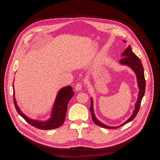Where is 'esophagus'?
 <instances>
[{"label":"esophagus","mask_w":160,"mask_h":160,"mask_svg":"<svg viewBox=\"0 0 160 160\" xmlns=\"http://www.w3.org/2000/svg\"><path fill=\"white\" fill-rule=\"evenodd\" d=\"M75 88V90H76L77 91H79V90H82V84H81L80 83H78L76 84Z\"/></svg>","instance_id":"1"}]
</instances>
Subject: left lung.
Returning <instances> with one entry per match:
<instances>
[{
    "instance_id": "1",
    "label": "left lung",
    "mask_w": 160,
    "mask_h": 160,
    "mask_svg": "<svg viewBox=\"0 0 160 160\" xmlns=\"http://www.w3.org/2000/svg\"><path fill=\"white\" fill-rule=\"evenodd\" d=\"M124 42H126V41L123 40ZM122 56L124 57L122 58L120 61V64H125L130 66L132 69L133 70V72L135 73V75L137 76V80H138V87L139 88V92L138 93V101H137L135 104V109L133 112V114L132 116L123 124L118 127H109L106 125H104V123L100 122L95 117L94 115V109H93V101L92 99H90V102L91 105L90 107V110L91 112V114H92V118L95 124L97 125L102 127V128H119L127 123L132 121L136 117V115H138V111L139 110L140 106H141V103L142 101V99L144 96L145 93V89H146V80H145V77H144V68L142 64V62L141 61V59L137 56L132 51V48L130 47V45L124 51V52L122 54Z\"/></svg>"
}]
</instances>
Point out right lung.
<instances>
[{"label": "right lung", "instance_id": "1", "mask_svg": "<svg viewBox=\"0 0 160 160\" xmlns=\"http://www.w3.org/2000/svg\"><path fill=\"white\" fill-rule=\"evenodd\" d=\"M14 88V85H13ZM72 87L70 85L63 87L61 89L57 95L54 107L52 111L51 118L45 122H40L30 119L25 116L19 109L16 104V101L14 98V90L13 92V101L14 106L19 115L23 118L26 122L33 127L40 130H52L61 127L64 120L66 113L68 108V103L71 98L73 96L74 92L72 90Z\"/></svg>", "mask_w": 160, "mask_h": 160}]
</instances>
